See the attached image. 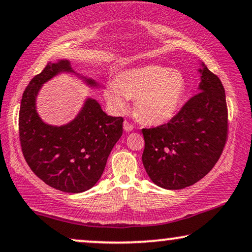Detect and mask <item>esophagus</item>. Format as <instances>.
<instances>
[{
	"label": "esophagus",
	"mask_w": 252,
	"mask_h": 252,
	"mask_svg": "<svg viewBox=\"0 0 252 252\" xmlns=\"http://www.w3.org/2000/svg\"><path fill=\"white\" fill-rule=\"evenodd\" d=\"M134 127L130 125V124L128 122H124V129L126 130V132H132Z\"/></svg>",
	"instance_id": "1"
}]
</instances>
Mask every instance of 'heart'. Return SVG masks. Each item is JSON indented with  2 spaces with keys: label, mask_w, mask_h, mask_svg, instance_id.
<instances>
[{
  "label": "heart",
  "mask_w": 252,
  "mask_h": 252,
  "mask_svg": "<svg viewBox=\"0 0 252 252\" xmlns=\"http://www.w3.org/2000/svg\"><path fill=\"white\" fill-rule=\"evenodd\" d=\"M186 91L188 82L182 71L147 64L119 71L103 90V97L117 114L125 113L129 98H135L140 119L148 125H162L177 114Z\"/></svg>",
  "instance_id": "obj_1"
}]
</instances>
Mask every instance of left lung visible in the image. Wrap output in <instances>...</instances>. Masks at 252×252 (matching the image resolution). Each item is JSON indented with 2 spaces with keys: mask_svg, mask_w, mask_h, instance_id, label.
Listing matches in <instances>:
<instances>
[{
  "mask_svg": "<svg viewBox=\"0 0 252 252\" xmlns=\"http://www.w3.org/2000/svg\"><path fill=\"white\" fill-rule=\"evenodd\" d=\"M198 93L168 124L143 128L142 163L152 182L181 190L205 177L218 162L227 139L226 94L220 78L204 63Z\"/></svg>",
  "mask_w": 252,
  "mask_h": 252,
  "instance_id": "obj_1",
  "label": "left lung"
}]
</instances>
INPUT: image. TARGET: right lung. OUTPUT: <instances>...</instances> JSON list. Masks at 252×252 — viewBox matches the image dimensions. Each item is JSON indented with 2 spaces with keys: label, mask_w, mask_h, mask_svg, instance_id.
Returning a JSON list of instances; mask_svg holds the SVG:
<instances>
[{
  "label": "right lung",
  "mask_w": 252,
  "mask_h": 252,
  "mask_svg": "<svg viewBox=\"0 0 252 252\" xmlns=\"http://www.w3.org/2000/svg\"><path fill=\"white\" fill-rule=\"evenodd\" d=\"M60 74H73L93 89L100 84L71 68L68 60L48 62L23 94L19 140L25 161L47 185L67 193H80L102 177L111 150L123 135L122 117H111L100 104L87 97L76 117L64 125H50L37 112L41 87Z\"/></svg>",
  "instance_id": "obj_1"
}]
</instances>
